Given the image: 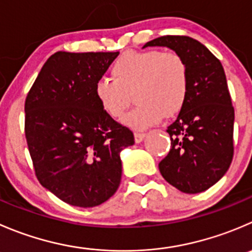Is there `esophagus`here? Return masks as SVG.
Wrapping results in <instances>:
<instances>
[{"label":"esophagus","mask_w":252,"mask_h":252,"mask_svg":"<svg viewBox=\"0 0 252 252\" xmlns=\"http://www.w3.org/2000/svg\"><path fill=\"white\" fill-rule=\"evenodd\" d=\"M144 138H145V134H144V133H135V134H134V140H135V143H141V141L144 140Z\"/></svg>","instance_id":"34e87169"}]
</instances>
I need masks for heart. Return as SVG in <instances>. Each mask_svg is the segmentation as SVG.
<instances>
[{"label": "heart", "mask_w": 252, "mask_h": 252, "mask_svg": "<svg viewBox=\"0 0 252 252\" xmlns=\"http://www.w3.org/2000/svg\"><path fill=\"white\" fill-rule=\"evenodd\" d=\"M111 79L94 85V96L104 113L119 121L130 106H138L124 123L135 130L156 126L165 117L183 108L188 97L189 76L186 61L175 51H126L112 66Z\"/></svg>", "instance_id": "1"}]
</instances>
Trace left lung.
Wrapping results in <instances>:
<instances>
[{"mask_svg": "<svg viewBox=\"0 0 252 252\" xmlns=\"http://www.w3.org/2000/svg\"><path fill=\"white\" fill-rule=\"evenodd\" d=\"M146 46H166L186 61L189 89L177 119L167 128L171 149L158 163L162 177L183 193L216 185L233 160L234 107L220 61L198 40L165 35Z\"/></svg>", "mask_w": 252, "mask_h": 252, "instance_id": "8db88e82", "label": "left lung"}]
</instances>
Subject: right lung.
<instances>
[{"instance_id":"1","label":"right lung","mask_w":252,"mask_h":252,"mask_svg":"<svg viewBox=\"0 0 252 252\" xmlns=\"http://www.w3.org/2000/svg\"><path fill=\"white\" fill-rule=\"evenodd\" d=\"M119 55L58 51L46 60L24 104L26 139L38 181L67 204L108 201L122 178L128 128L107 116L94 85Z\"/></svg>"}]
</instances>
